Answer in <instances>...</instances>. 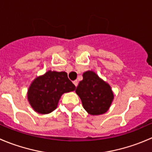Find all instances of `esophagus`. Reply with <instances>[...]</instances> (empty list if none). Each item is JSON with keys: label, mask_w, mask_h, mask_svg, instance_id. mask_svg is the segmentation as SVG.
I'll list each match as a JSON object with an SVG mask.
<instances>
[{"label": "esophagus", "mask_w": 152, "mask_h": 152, "mask_svg": "<svg viewBox=\"0 0 152 152\" xmlns=\"http://www.w3.org/2000/svg\"><path fill=\"white\" fill-rule=\"evenodd\" d=\"M73 84H74V85L76 86V87L78 85V80H77V79H76V80H75V81H73Z\"/></svg>", "instance_id": "obj_1"}]
</instances>
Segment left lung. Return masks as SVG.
I'll return each instance as SVG.
<instances>
[{
    "mask_svg": "<svg viewBox=\"0 0 152 152\" xmlns=\"http://www.w3.org/2000/svg\"><path fill=\"white\" fill-rule=\"evenodd\" d=\"M76 93L82 100L85 110L93 115L105 113L114 97L110 86L93 71L83 73V80L79 83Z\"/></svg>",
    "mask_w": 152,
    "mask_h": 152,
    "instance_id": "obj_1",
    "label": "left lung"
}]
</instances>
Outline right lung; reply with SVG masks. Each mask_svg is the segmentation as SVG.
I'll return each mask as SVG.
<instances>
[{
  "instance_id": "1",
  "label": "right lung",
  "mask_w": 152,
  "mask_h": 152,
  "mask_svg": "<svg viewBox=\"0 0 152 152\" xmlns=\"http://www.w3.org/2000/svg\"><path fill=\"white\" fill-rule=\"evenodd\" d=\"M75 89L76 86L68 79L66 72L49 70L32 82L28 91V99L35 111L48 114L56 108L63 93Z\"/></svg>"
}]
</instances>
